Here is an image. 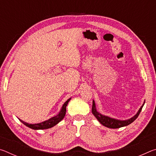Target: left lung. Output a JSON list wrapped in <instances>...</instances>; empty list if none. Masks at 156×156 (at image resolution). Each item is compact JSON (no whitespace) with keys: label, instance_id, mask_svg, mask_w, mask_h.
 Returning <instances> with one entry per match:
<instances>
[{"label":"left lung","instance_id":"1","mask_svg":"<svg viewBox=\"0 0 156 156\" xmlns=\"http://www.w3.org/2000/svg\"><path fill=\"white\" fill-rule=\"evenodd\" d=\"M144 102H145V101L144 102L143 105H142L141 107L140 108L138 112H137V113L135 115L133 116V117L131 118H129V119L125 120L115 119V118H113L109 117V116H107V115H105L101 114V113L97 111L96 107V104H95L94 100H93V104H92L91 112L95 117L97 118V120L99 121V122L101 123L103 126H107V127L111 128V129H118V128L122 127V126H127L129 125H130L131 123L133 122V121L138 117L140 113L142 107H143V106H144Z\"/></svg>","mask_w":156,"mask_h":156}]
</instances>
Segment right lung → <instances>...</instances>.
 Segmentation results:
<instances>
[{"instance_id": "right-lung-1", "label": "right lung", "mask_w": 156, "mask_h": 156, "mask_svg": "<svg viewBox=\"0 0 156 156\" xmlns=\"http://www.w3.org/2000/svg\"><path fill=\"white\" fill-rule=\"evenodd\" d=\"M72 99V98H69L67 101H66L64 105H62V107L60 109V112L58 113V114H57L56 115L54 116L51 118H49V120H47L45 121H43V122H40V123H37V124H29L27 122H25L24 121H23L22 120H20L21 122H23L25 125L28 126L29 128H31L32 129H34V130H39V129H49L51 128L53 126L57 125L58 123L60 122L63 118H64L65 113H66V107L67 106L68 102H69V100Z\"/></svg>"}]
</instances>
